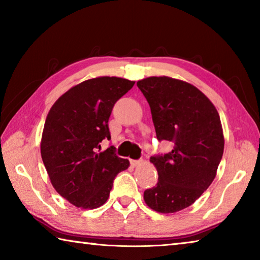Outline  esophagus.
<instances>
[{
	"label": "esophagus",
	"instance_id": "esophagus-1",
	"mask_svg": "<svg viewBox=\"0 0 260 260\" xmlns=\"http://www.w3.org/2000/svg\"><path fill=\"white\" fill-rule=\"evenodd\" d=\"M131 162H132V165H133V166H138V165L142 164L143 160H142V159H139V160H131Z\"/></svg>",
	"mask_w": 260,
	"mask_h": 260
}]
</instances>
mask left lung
I'll list each match as a JSON object with an SVG mask.
<instances>
[{
    "mask_svg": "<svg viewBox=\"0 0 260 260\" xmlns=\"http://www.w3.org/2000/svg\"><path fill=\"white\" fill-rule=\"evenodd\" d=\"M136 85L150 105L157 139L173 142L172 151L150 158L158 182L143 199L157 212H178L200 199L217 174L225 144L219 113L186 81L150 77Z\"/></svg>",
    "mask_w": 260,
    "mask_h": 260,
    "instance_id": "8db88e82",
    "label": "left lung"
}]
</instances>
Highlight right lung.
<instances>
[{
	"label": "right lung",
	"mask_w": 260,
	"mask_h": 260,
	"mask_svg": "<svg viewBox=\"0 0 260 260\" xmlns=\"http://www.w3.org/2000/svg\"><path fill=\"white\" fill-rule=\"evenodd\" d=\"M134 81L100 77L72 87L52 105L43 127L41 157L51 184L61 197L81 209H96L108 201L117 174L128 169L112 146L109 118L114 104Z\"/></svg>",
	"instance_id": "1"
}]
</instances>
